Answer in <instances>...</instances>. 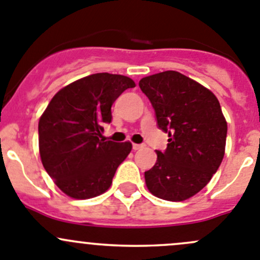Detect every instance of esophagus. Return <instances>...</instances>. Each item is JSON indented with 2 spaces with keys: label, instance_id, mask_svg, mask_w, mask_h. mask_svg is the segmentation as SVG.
<instances>
[{
  "label": "esophagus",
  "instance_id": "esophagus-1",
  "mask_svg": "<svg viewBox=\"0 0 260 260\" xmlns=\"http://www.w3.org/2000/svg\"><path fill=\"white\" fill-rule=\"evenodd\" d=\"M132 147H133V150L137 151V150H141V148L145 147V145H142V143H133Z\"/></svg>",
  "mask_w": 260,
  "mask_h": 260
}]
</instances>
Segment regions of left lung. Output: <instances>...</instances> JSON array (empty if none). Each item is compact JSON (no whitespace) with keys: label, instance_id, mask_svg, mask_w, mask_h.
Instances as JSON below:
<instances>
[{"label":"left lung","instance_id":"8db88e82","mask_svg":"<svg viewBox=\"0 0 260 260\" xmlns=\"http://www.w3.org/2000/svg\"><path fill=\"white\" fill-rule=\"evenodd\" d=\"M140 89L155 110L157 127L169 135L165 151L145 171L148 190L180 202L202 190L225 155L228 123L217 98L176 71L143 77Z\"/></svg>","mask_w":260,"mask_h":260}]
</instances>
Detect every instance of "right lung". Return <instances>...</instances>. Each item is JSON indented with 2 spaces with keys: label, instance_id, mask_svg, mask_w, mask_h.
Instances as JSON below:
<instances>
[{
  "label": "right lung",
  "instance_id": "add662e5",
  "mask_svg": "<svg viewBox=\"0 0 260 260\" xmlns=\"http://www.w3.org/2000/svg\"><path fill=\"white\" fill-rule=\"evenodd\" d=\"M135 86L122 75H90L60 89L40 117L43 166L69 197L87 200L109 189L132 143L107 141L103 125L112 122L113 103Z\"/></svg>",
  "mask_w": 260,
  "mask_h": 260
}]
</instances>
